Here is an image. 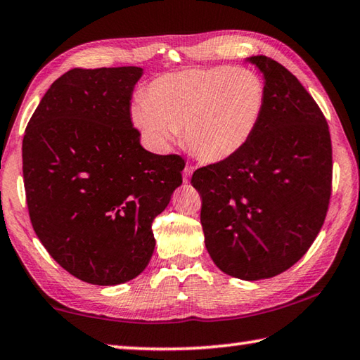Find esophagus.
Returning <instances> with one entry per match:
<instances>
[{
  "mask_svg": "<svg viewBox=\"0 0 360 360\" xmlns=\"http://www.w3.org/2000/svg\"><path fill=\"white\" fill-rule=\"evenodd\" d=\"M192 172H193V168L192 167H186L184 168V173H182V176H184V182H188V178H191V174H192Z\"/></svg>",
  "mask_w": 360,
  "mask_h": 360,
  "instance_id": "1",
  "label": "esophagus"
}]
</instances>
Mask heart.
Returning a JSON list of instances; mask_svg holds the SVG:
<instances>
[{"mask_svg": "<svg viewBox=\"0 0 360 360\" xmlns=\"http://www.w3.org/2000/svg\"><path fill=\"white\" fill-rule=\"evenodd\" d=\"M265 100V84L251 70L191 68L155 77L133 105L131 120L157 149H167L181 131L192 155L217 163L251 141Z\"/></svg>", "mask_w": 360, "mask_h": 360, "instance_id": "1", "label": "heart"}]
</instances>
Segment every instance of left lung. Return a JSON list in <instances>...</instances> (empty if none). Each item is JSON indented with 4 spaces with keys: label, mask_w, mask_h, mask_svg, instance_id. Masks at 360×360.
Masks as SVG:
<instances>
[{
    "label": "left lung",
    "mask_w": 360,
    "mask_h": 360,
    "mask_svg": "<svg viewBox=\"0 0 360 360\" xmlns=\"http://www.w3.org/2000/svg\"><path fill=\"white\" fill-rule=\"evenodd\" d=\"M265 77V109L246 148L192 174L205 245L224 273L257 281L300 260L324 224L332 143L324 114L281 63L248 58Z\"/></svg>",
    "instance_id": "1"
}]
</instances>
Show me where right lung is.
<instances>
[{
  "label": "right lung",
  "instance_id": "add662e5",
  "mask_svg": "<svg viewBox=\"0 0 360 360\" xmlns=\"http://www.w3.org/2000/svg\"><path fill=\"white\" fill-rule=\"evenodd\" d=\"M143 68H75L51 85L22 143L32 225L81 281L115 285L152 257V222L182 184L184 160L139 144L130 100Z\"/></svg>",
  "mask_w": 360,
  "mask_h": 360
}]
</instances>
